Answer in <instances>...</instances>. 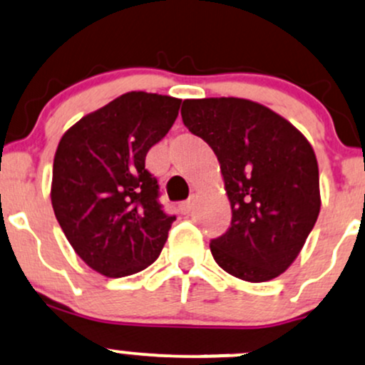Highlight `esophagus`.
Wrapping results in <instances>:
<instances>
[{
	"label": "esophagus",
	"mask_w": 365,
	"mask_h": 365,
	"mask_svg": "<svg viewBox=\"0 0 365 365\" xmlns=\"http://www.w3.org/2000/svg\"><path fill=\"white\" fill-rule=\"evenodd\" d=\"M192 209H194V197H192V199L185 200V202L180 204V211H182L183 215H188V212H190Z\"/></svg>",
	"instance_id": "obj_1"
}]
</instances>
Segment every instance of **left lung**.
I'll list each match as a JSON object with an SVG mask.
<instances>
[{"label": "left lung", "instance_id": "1", "mask_svg": "<svg viewBox=\"0 0 365 365\" xmlns=\"http://www.w3.org/2000/svg\"><path fill=\"white\" fill-rule=\"evenodd\" d=\"M182 120L215 150L232 206V226L211 240L217 266L250 283L284 273L319 216L312 145L290 121L249 99H185Z\"/></svg>", "mask_w": 365, "mask_h": 365}]
</instances>
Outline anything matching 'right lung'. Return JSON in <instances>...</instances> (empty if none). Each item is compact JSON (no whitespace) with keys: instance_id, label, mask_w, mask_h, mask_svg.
<instances>
[{"instance_id":"right-lung-1","label":"right lung","mask_w":365,"mask_h":365,"mask_svg":"<svg viewBox=\"0 0 365 365\" xmlns=\"http://www.w3.org/2000/svg\"><path fill=\"white\" fill-rule=\"evenodd\" d=\"M182 99L133 91L65 132L53 163L51 204L87 266L123 278L158 259L177 217L159 204L145 156L168 133Z\"/></svg>"}]
</instances>
